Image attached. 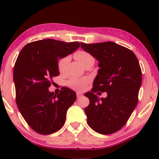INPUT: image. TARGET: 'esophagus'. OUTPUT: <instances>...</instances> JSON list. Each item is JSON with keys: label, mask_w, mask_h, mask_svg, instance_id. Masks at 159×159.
<instances>
[{"label": "esophagus", "mask_w": 159, "mask_h": 159, "mask_svg": "<svg viewBox=\"0 0 159 159\" xmlns=\"http://www.w3.org/2000/svg\"><path fill=\"white\" fill-rule=\"evenodd\" d=\"M76 95H77V98H80V97H81L82 96H83V94L81 93H77Z\"/></svg>", "instance_id": "esophagus-1"}]
</instances>
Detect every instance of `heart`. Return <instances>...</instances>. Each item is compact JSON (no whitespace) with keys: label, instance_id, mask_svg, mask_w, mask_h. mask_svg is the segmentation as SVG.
I'll return each instance as SVG.
<instances>
[{"label":"heart","instance_id":"1","mask_svg":"<svg viewBox=\"0 0 159 159\" xmlns=\"http://www.w3.org/2000/svg\"><path fill=\"white\" fill-rule=\"evenodd\" d=\"M75 58L78 61L84 66L88 63H94V58L90 53L84 51H78L74 54ZM69 61V57H65L61 59L58 62V69L60 72H64L66 69ZM89 80L87 78H72L67 82V84L70 88L75 90H83L86 85L88 83Z\"/></svg>","mask_w":159,"mask_h":159}]
</instances>
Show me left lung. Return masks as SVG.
<instances>
[{
  "instance_id": "left-lung-1",
  "label": "left lung",
  "mask_w": 159,
  "mask_h": 159,
  "mask_svg": "<svg viewBox=\"0 0 159 159\" xmlns=\"http://www.w3.org/2000/svg\"><path fill=\"white\" fill-rule=\"evenodd\" d=\"M81 47L99 67L93 88L84 94L90 99L84 109L87 123L99 134H112L123 127L138 104L142 83L139 62L132 51L113 42L81 43ZM97 91L106 92L107 97L100 99L94 93Z\"/></svg>"
}]
</instances>
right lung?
<instances>
[{
  "label": "right lung",
  "instance_id": "add662e5",
  "mask_svg": "<svg viewBox=\"0 0 159 159\" xmlns=\"http://www.w3.org/2000/svg\"><path fill=\"white\" fill-rule=\"evenodd\" d=\"M79 47L78 42L42 39L27 44L18 56L13 70L16 103L25 121L39 134L61 129L67 110L75 101L76 93L71 89L62 87L57 95L48 87L53 77L60 74L58 60Z\"/></svg>",
  "mask_w": 159,
  "mask_h": 159
}]
</instances>
